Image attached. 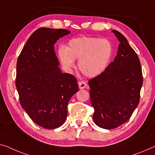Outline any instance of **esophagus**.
Masks as SVG:
<instances>
[{
  "instance_id": "1",
  "label": "esophagus",
  "mask_w": 155,
  "mask_h": 155,
  "mask_svg": "<svg viewBox=\"0 0 155 155\" xmlns=\"http://www.w3.org/2000/svg\"><path fill=\"white\" fill-rule=\"evenodd\" d=\"M78 86L80 89H84L87 87V84L85 81H79L78 82Z\"/></svg>"
}]
</instances>
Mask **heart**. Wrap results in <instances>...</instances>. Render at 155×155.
Instances as JSON below:
<instances>
[{
	"instance_id": "heart-1",
	"label": "heart",
	"mask_w": 155,
	"mask_h": 155,
	"mask_svg": "<svg viewBox=\"0 0 155 155\" xmlns=\"http://www.w3.org/2000/svg\"><path fill=\"white\" fill-rule=\"evenodd\" d=\"M58 55L63 65L68 69L74 67V60L79 59V70L87 77H94L107 68L112 55V47L107 40L79 37L70 40L66 48H60Z\"/></svg>"
}]
</instances>
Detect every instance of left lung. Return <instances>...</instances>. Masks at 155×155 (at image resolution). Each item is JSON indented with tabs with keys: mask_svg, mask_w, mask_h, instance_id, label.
Returning a JSON list of instances; mask_svg holds the SVG:
<instances>
[{
	"mask_svg": "<svg viewBox=\"0 0 155 155\" xmlns=\"http://www.w3.org/2000/svg\"><path fill=\"white\" fill-rule=\"evenodd\" d=\"M120 41L117 55L104 71L88 81L94 112L93 120L101 128L118 127L130 118L140 100L143 85L140 63L123 35L112 31Z\"/></svg>",
	"mask_w": 155,
	"mask_h": 155,
	"instance_id": "left-lung-1",
	"label": "left lung"
}]
</instances>
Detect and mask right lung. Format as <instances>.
<instances>
[{
    "instance_id": "1",
    "label": "right lung",
    "mask_w": 155,
    "mask_h": 155,
    "mask_svg": "<svg viewBox=\"0 0 155 155\" xmlns=\"http://www.w3.org/2000/svg\"><path fill=\"white\" fill-rule=\"evenodd\" d=\"M65 29L40 28L30 36L18 55L17 87L19 101L31 119L41 127H59L67 119L68 102L78 91L77 80L62 73L54 51Z\"/></svg>"
}]
</instances>
